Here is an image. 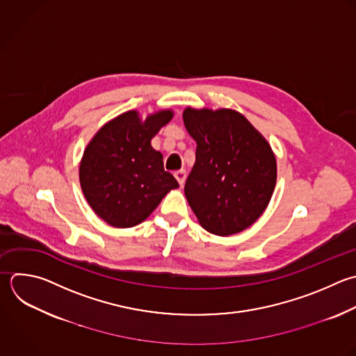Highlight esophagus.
Wrapping results in <instances>:
<instances>
[{"instance_id": "34e87169", "label": "esophagus", "mask_w": 356, "mask_h": 356, "mask_svg": "<svg viewBox=\"0 0 356 356\" xmlns=\"http://www.w3.org/2000/svg\"><path fill=\"white\" fill-rule=\"evenodd\" d=\"M174 177L178 181V184L182 186L185 184V179H186V172H185V170H178V171L174 172Z\"/></svg>"}]
</instances>
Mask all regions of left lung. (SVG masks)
<instances>
[{"instance_id": "obj_1", "label": "left lung", "mask_w": 356, "mask_h": 356, "mask_svg": "<svg viewBox=\"0 0 356 356\" xmlns=\"http://www.w3.org/2000/svg\"><path fill=\"white\" fill-rule=\"evenodd\" d=\"M196 142L185 196L199 224L218 236L250 227L267 209L277 182L275 154L266 138L231 108L182 113Z\"/></svg>"}]
</instances>
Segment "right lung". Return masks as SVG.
<instances>
[{
    "instance_id": "obj_1",
    "label": "right lung",
    "mask_w": 356,
    "mask_h": 356,
    "mask_svg": "<svg viewBox=\"0 0 356 356\" xmlns=\"http://www.w3.org/2000/svg\"><path fill=\"white\" fill-rule=\"evenodd\" d=\"M174 117L160 110L140 118L136 110L125 111L106 122L88 143L79 182L93 211L115 228H129L145 221L163 197L179 188L163 165V154L152 139Z\"/></svg>"
}]
</instances>
